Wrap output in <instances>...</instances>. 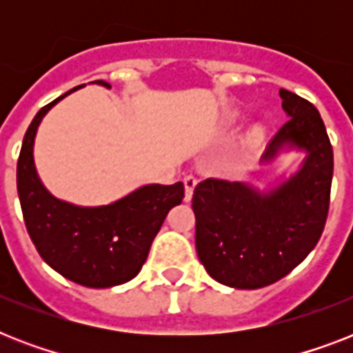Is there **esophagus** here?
<instances>
[{
  "label": "esophagus",
  "instance_id": "34e87169",
  "mask_svg": "<svg viewBox=\"0 0 353 353\" xmlns=\"http://www.w3.org/2000/svg\"><path fill=\"white\" fill-rule=\"evenodd\" d=\"M185 199L187 201H190V198H192V192H194V187H196V183H198V177L194 176V174H188V176H185Z\"/></svg>",
  "mask_w": 353,
  "mask_h": 353
}]
</instances>
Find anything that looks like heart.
<instances>
[{"label": "heart", "instance_id": "1", "mask_svg": "<svg viewBox=\"0 0 353 353\" xmlns=\"http://www.w3.org/2000/svg\"><path fill=\"white\" fill-rule=\"evenodd\" d=\"M258 139H260V132L256 130V132L251 133V141H258Z\"/></svg>", "mask_w": 353, "mask_h": 353}]
</instances>
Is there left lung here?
<instances>
[{"label":"left lung","instance_id":"8db88e82","mask_svg":"<svg viewBox=\"0 0 353 353\" xmlns=\"http://www.w3.org/2000/svg\"><path fill=\"white\" fill-rule=\"evenodd\" d=\"M288 121L263 159L284 144L307 152L301 172L271 194L209 177L196 185V251L207 273L236 290H258L291 273L321 240L330 210L334 148L321 113L296 93L280 90Z\"/></svg>","mask_w":353,"mask_h":353}]
</instances>
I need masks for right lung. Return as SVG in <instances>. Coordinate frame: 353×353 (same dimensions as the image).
I'll return each instance as SVG.
<instances>
[{"instance_id":"obj_1","label":"right lung","mask_w":353,"mask_h":353,"mask_svg":"<svg viewBox=\"0 0 353 353\" xmlns=\"http://www.w3.org/2000/svg\"><path fill=\"white\" fill-rule=\"evenodd\" d=\"M65 95L41 108L25 132L16 168L25 227L36 251L62 276L85 288H112L141 271L168 210L185 198V185H146L95 209L52 198L36 176L32 144L43 115Z\"/></svg>"}]
</instances>
